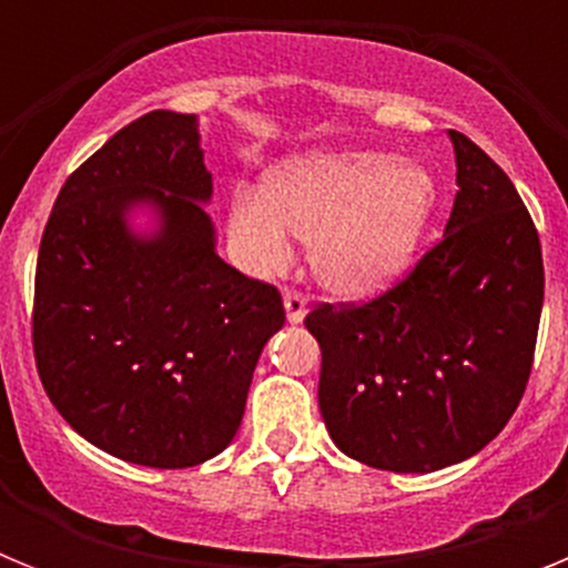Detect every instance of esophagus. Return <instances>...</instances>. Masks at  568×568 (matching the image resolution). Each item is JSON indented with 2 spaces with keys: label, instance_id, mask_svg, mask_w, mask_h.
Instances as JSON below:
<instances>
[{
  "label": "esophagus",
  "instance_id": "esophagus-1",
  "mask_svg": "<svg viewBox=\"0 0 568 568\" xmlns=\"http://www.w3.org/2000/svg\"><path fill=\"white\" fill-rule=\"evenodd\" d=\"M284 310H287L290 324H298L307 315V295L295 287H284Z\"/></svg>",
  "mask_w": 568,
  "mask_h": 568
}]
</instances>
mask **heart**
Here are the masks:
<instances>
[{
  "instance_id": "heart-1",
  "label": "heart",
  "mask_w": 568,
  "mask_h": 568,
  "mask_svg": "<svg viewBox=\"0 0 568 568\" xmlns=\"http://www.w3.org/2000/svg\"><path fill=\"white\" fill-rule=\"evenodd\" d=\"M438 187L429 170L378 150L290 159L258 193L239 190L230 233L255 273L293 261L290 235L313 247L315 278L335 295L366 298L413 264Z\"/></svg>"
}]
</instances>
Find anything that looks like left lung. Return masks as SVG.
I'll list each match as a JSON object with an SVG mask.
<instances>
[{
	"label": "left lung",
	"instance_id": "left-lung-1",
	"mask_svg": "<svg viewBox=\"0 0 568 568\" xmlns=\"http://www.w3.org/2000/svg\"><path fill=\"white\" fill-rule=\"evenodd\" d=\"M458 193L444 239L369 301L318 304V406L341 453L435 471L480 453L526 393L544 310V255L509 175L449 130Z\"/></svg>",
	"mask_w": 568,
	"mask_h": 568
}]
</instances>
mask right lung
<instances>
[{
	"label": "right lung",
	"instance_id": "1",
	"mask_svg": "<svg viewBox=\"0 0 568 568\" xmlns=\"http://www.w3.org/2000/svg\"><path fill=\"white\" fill-rule=\"evenodd\" d=\"M195 115L150 110L79 164L44 224L33 358L82 438L130 464L184 469L239 433L253 369L284 327L281 293L215 255ZM153 203L163 227L129 233Z\"/></svg>",
	"mask_w": 568,
	"mask_h": 568
}]
</instances>
